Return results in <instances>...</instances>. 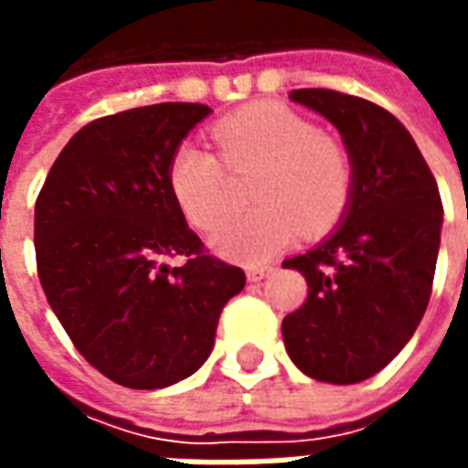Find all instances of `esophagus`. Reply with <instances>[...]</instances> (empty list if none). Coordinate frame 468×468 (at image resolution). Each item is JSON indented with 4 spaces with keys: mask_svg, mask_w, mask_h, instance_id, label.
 Wrapping results in <instances>:
<instances>
[{
    "mask_svg": "<svg viewBox=\"0 0 468 468\" xmlns=\"http://www.w3.org/2000/svg\"><path fill=\"white\" fill-rule=\"evenodd\" d=\"M271 271H273V265H250V268L245 271V275H248V281H250V283H261Z\"/></svg>",
    "mask_w": 468,
    "mask_h": 468,
    "instance_id": "1",
    "label": "esophagus"
}]
</instances>
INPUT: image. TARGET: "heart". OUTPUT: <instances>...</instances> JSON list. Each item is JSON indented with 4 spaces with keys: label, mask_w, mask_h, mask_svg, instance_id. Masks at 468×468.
Listing matches in <instances>:
<instances>
[{
    "label": "heart",
    "mask_w": 468,
    "mask_h": 468,
    "mask_svg": "<svg viewBox=\"0 0 468 468\" xmlns=\"http://www.w3.org/2000/svg\"><path fill=\"white\" fill-rule=\"evenodd\" d=\"M218 157L193 143L177 144L167 163V187L185 218L210 230L230 210V177L253 170L250 200L258 207L230 218L210 238L220 255L263 263L298 230L321 235L348 210L356 187L351 150L335 134L273 102L220 117L210 127Z\"/></svg>",
    "instance_id": "obj_1"
}]
</instances>
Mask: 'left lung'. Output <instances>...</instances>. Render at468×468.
<instances>
[{
    "label": "left lung",
    "mask_w": 468,
    "mask_h": 468,
    "mask_svg": "<svg viewBox=\"0 0 468 468\" xmlns=\"http://www.w3.org/2000/svg\"><path fill=\"white\" fill-rule=\"evenodd\" d=\"M344 134L356 187L344 225L285 261L305 275V303L283 318L288 356L315 381L358 383L399 356L431 298L441 240V195L396 117L335 90H295Z\"/></svg>",
    "instance_id": "left-lung-1"
}]
</instances>
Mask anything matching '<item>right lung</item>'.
<instances>
[{"label": "right lung", "mask_w": 468, "mask_h": 468, "mask_svg": "<svg viewBox=\"0 0 468 468\" xmlns=\"http://www.w3.org/2000/svg\"><path fill=\"white\" fill-rule=\"evenodd\" d=\"M210 107L163 102L85 124L35 205L39 283L90 366L127 388H165L210 356L245 273L207 253L167 187V163ZM167 257L186 263L170 269Z\"/></svg>", "instance_id": "obj_1"}]
</instances>
